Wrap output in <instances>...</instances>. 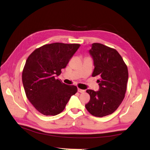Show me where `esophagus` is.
Segmentation results:
<instances>
[{
	"instance_id": "esophagus-1",
	"label": "esophagus",
	"mask_w": 150,
	"mask_h": 150,
	"mask_svg": "<svg viewBox=\"0 0 150 150\" xmlns=\"http://www.w3.org/2000/svg\"><path fill=\"white\" fill-rule=\"evenodd\" d=\"M78 91L79 92V93H84L85 90H82V89H81V88H78Z\"/></svg>"
}]
</instances>
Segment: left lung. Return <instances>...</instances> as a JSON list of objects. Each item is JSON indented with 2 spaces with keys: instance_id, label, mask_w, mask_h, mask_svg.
<instances>
[{
  "instance_id": "8db88e82",
  "label": "left lung",
  "mask_w": 150,
  "mask_h": 150,
  "mask_svg": "<svg viewBox=\"0 0 150 150\" xmlns=\"http://www.w3.org/2000/svg\"><path fill=\"white\" fill-rule=\"evenodd\" d=\"M90 53L95 66L92 77H100L99 90H86L90 100L85 107L92 115L103 117L113 113L122 103L127 88L128 68L116 50L103 44H92Z\"/></svg>"
}]
</instances>
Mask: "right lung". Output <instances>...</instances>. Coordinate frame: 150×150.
I'll list each match as a JSON object with an SVG mask.
<instances>
[{
	"label": "right lung",
	"mask_w": 150,
	"mask_h": 150,
	"mask_svg": "<svg viewBox=\"0 0 150 150\" xmlns=\"http://www.w3.org/2000/svg\"><path fill=\"white\" fill-rule=\"evenodd\" d=\"M80 47L79 44L55 42L35 50L28 57L22 79L28 99L44 115H56L64 110L73 95L74 85L56 79Z\"/></svg>",
	"instance_id": "add662e5"
}]
</instances>
